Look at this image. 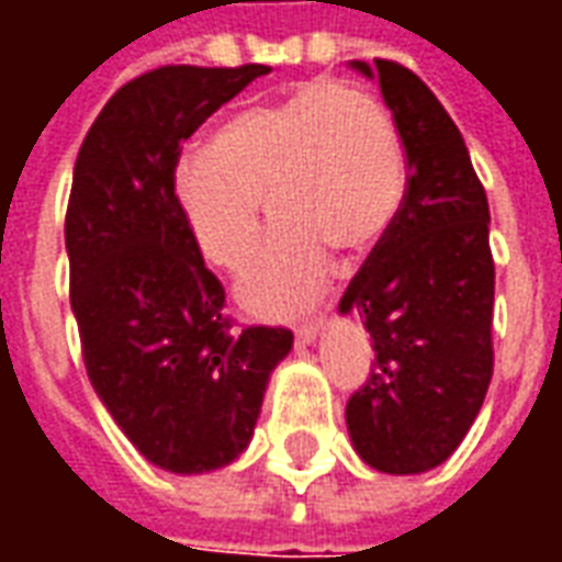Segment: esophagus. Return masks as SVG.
I'll use <instances>...</instances> for the list:
<instances>
[{
	"mask_svg": "<svg viewBox=\"0 0 562 562\" xmlns=\"http://www.w3.org/2000/svg\"><path fill=\"white\" fill-rule=\"evenodd\" d=\"M318 328H322V316L310 318V322H301V325L294 328V340H297V342H313V340H316Z\"/></svg>",
	"mask_w": 562,
	"mask_h": 562,
	"instance_id": "obj_1",
	"label": "esophagus"
}]
</instances>
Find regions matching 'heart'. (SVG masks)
Here are the masks:
<instances>
[{
  "label": "heart",
  "instance_id": "obj_1",
  "mask_svg": "<svg viewBox=\"0 0 562 562\" xmlns=\"http://www.w3.org/2000/svg\"><path fill=\"white\" fill-rule=\"evenodd\" d=\"M406 189L401 132L376 95L313 80L228 116L204 153L177 161L173 204L201 252L240 273L261 244V198L282 228L246 273L244 304L282 316L313 301L328 256H358L385 234Z\"/></svg>",
  "mask_w": 562,
  "mask_h": 562
}]
</instances>
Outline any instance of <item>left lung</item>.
Returning a JSON list of instances; mask_svg holds the SVG:
<instances>
[{"mask_svg":"<svg viewBox=\"0 0 562 562\" xmlns=\"http://www.w3.org/2000/svg\"><path fill=\"white\" fill-rule=\"evenodd\" d=\"M352 66L379 78L406 153V192L340 301L364 316L376 349L346 424L373 470L413 475L460 446L494 376L491 210L458 126L424 80L394 59Z\"/></svg>","mask_w":562,"mask_h":562,"instance_id":"left-lung-1","label":"left lung"}]
</instances>
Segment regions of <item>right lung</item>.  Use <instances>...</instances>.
Instances as JSON below:
<instances>
[{
  "label": "right lung",
  "mask_w": 562,
  "mask_h": 562,
  "mask_svg": "<svg viewBox=\"0 0 562 562\" xmlns=\"http://www.w3.org/2000/svg\"><path fill=\"white\" fill-rule=\"evenodd\" d=\"M270 66H161L111 95L75 161L66 210L71 310L104 409L161 470L232 463L292 330L237 328L173 204L183 140Z\"/></svg>",
  "instance_id": "obj_1"
}]
</instances>
